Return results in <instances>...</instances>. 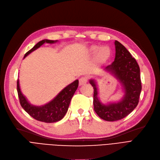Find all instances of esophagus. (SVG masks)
<instances>
[{"label":"esophagus","mask_w":160,"mask_h":160,"mask_svg":"<svg viewBox=\"0 0 160 160\" xmlns=\"http://www.w3.org/2000/svg\"><path fill=\"white\" fill-rule=\"evenodd\" d=\"M87 78H85V77H82L81 78L79 79V85H85V83H87Z\"/></svg>","instance_id":"1"}]
</instances>
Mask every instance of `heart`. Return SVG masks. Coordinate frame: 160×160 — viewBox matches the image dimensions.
I'll list each match as a JSON object with an SVG mask.
<instances>
[{"label":"heart","instance_id":"heart-1","mask_svg":"<svg viewBox=\"0 0 160 160\" xmlns=\"http://www.w3.org/2000/svg\"><path fill=\"white\" fill-rule=\"evenodd\" d=\"M91 52L96 54V60L97 62H104L106 61L110 56V49L108 47H102L99 48L97 46H92L90 48Z\"/></svg>","mask_w":160,"mask_h":160}]
</instances>
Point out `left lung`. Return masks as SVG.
Here are the masks:
<instances>
[{
	"instance_id": "obj_1",
	"label": "left lung",
	"mask_w": 160,
	"mask_h": 160,
	"mask_svg": "<svg viewBox=\"0 0 160 160\" xmlns=\"http://www.w3.org/2000/svg\"><path fill=\"white\" fill-rule=\"evenodd\" d=\"M116 56L112 64L105 68V70L116 77L122 85L125 94L118 102L107 105L102 104L98 97L97 82L91 79L89 82L94 88V110L102 119L115 121L125 118L137 106L142 85L140 68L136 60L119 41H115Z\"/></svg>"
}]
</instances>
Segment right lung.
<instances>
[{"label":"right lung","mask_w":160,"mask_h":160,"mask_svg":"<svg viewBox=\"0 0 160 160\" xmlns=\"http://www.w3.org/2000/svg\"><path fill=\"white\" fill-rule=\"evenodd\" d=\"M58 41L44 39L39 41L25 54L24 58L33 51L39 48L44 43H55ZM79 80H75L63 89L56 97L48 103L41 106H36L31 104L21 92L19 79L17 81V91L20 102L23 110L29 116L37 121L44 123H54L61 120L68 112L72 98L78 89Z\"/></svg>","instance_id":"add662e5"}]
</instances>
